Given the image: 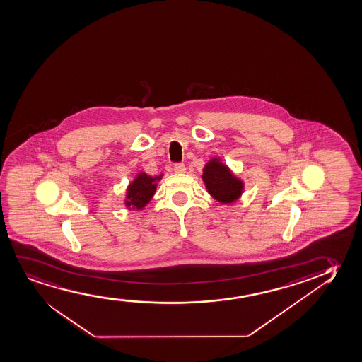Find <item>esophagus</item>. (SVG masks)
Here are the masks:
<instances>
[{"label":"esophagus","instance_id":"34e87169","mask_svg":"<svg viewBox=\"0 0 362 362\" xmlns=\"http://www.w3.org/2000/svg\"><path fill=\"white\" fill-rule=\"evenodd\" d=\"M174 171L175 173H177V174H183V173H186V166L181 164V163H179V164H175Z\"/></svg>","mask_w":362,"mask_h":362}]
</instances>
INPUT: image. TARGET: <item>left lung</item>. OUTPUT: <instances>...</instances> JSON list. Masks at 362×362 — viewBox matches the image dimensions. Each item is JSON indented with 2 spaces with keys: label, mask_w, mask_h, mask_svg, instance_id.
Here are the masks:
<instances>
[{
  "label": "left lung",
  "mask_w": 362,
  "mask_h": 362,
  "mask_svg": "<svg viewBox=\"0 0 362 362\" xmlns=\"http://www.w3.org/2000/svg\"><path fill=\"white\" fill-rule=\"evenodd\" d=\"M202 179L208 192L221 203H233L243 194V181L235 177L228 166L218 159L206 163Z\"/></svg>",
  "instance_id": "8db88e82"
}]
</instances>
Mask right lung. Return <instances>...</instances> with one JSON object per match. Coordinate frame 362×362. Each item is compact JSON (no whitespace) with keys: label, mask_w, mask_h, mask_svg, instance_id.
<instances>
[{"label":"right lung","mask_w":362,"mask_h":362,"mask_svg":"<svg viewBox=\"0 0 362 362\" xmlns=\"http://www.w3.org/2000/svg\"><path fill=\"white\" fill-rule=\"evenodd\" d=\"M161 176L151 177L144 173H141L137 177L134 179L127 189V199H126V206L132 209H142L149 203L151 197L154 196L156 189V181L161 179Z\"/></svg>","instance_id":"obj_1"}]
</instances>
